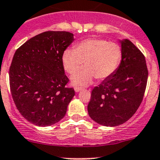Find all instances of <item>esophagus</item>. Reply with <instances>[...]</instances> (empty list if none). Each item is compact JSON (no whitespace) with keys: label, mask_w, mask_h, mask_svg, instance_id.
Returning a JSON list of instances; mask_svg holds the SVG:
<instances>
[{"label":"esophagus","mask_w":160,"mask_h":160,"mask_svg":"<svg viewBox=\"0 0 160 160\" xmlns=\"http://www.w3.org/2000/svg\"><path fill=\"white\" fill-rule=\"evenodd\" d=\"M82 89H83V88H81V87H76L74 88V90H75V92H80V91L82 90Z\"/></svg>","instance_id":"34e87169"}]
</instances>
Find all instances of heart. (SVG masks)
Instances as JSON below:
<instances>
[{"label": "heart", "mask_w": 160, "mask_h": 160, "mask_svg": "<svg viewBox=\"0 0 160 160\" xmlns=\"http://www.w3.org/2000/svg\"><path fill=\"white\" fill-rule=\"evenodd\" d=\"M122 58V48L119 44L91 38L79 42L75 49H66L62 63L65 71L73 74L84 62L85 68L73 74L71 80L75 85L85 86L94 77L103 80L112 77L120 67Z\"/></svg>", "instance_id": "obj_1"}]
</instances>
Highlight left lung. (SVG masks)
Instances as JSON below:
<instances>
[{
  "label": "left lung",
  "instance_id": "left-lung-1",
  "mask_svg": "<svg viewBox=\"0 0 160 160\" xmlns=\"http://www.w3.org/2000/svg\"><path fill=\"white\" fill-rule=\"evenodd\" d=\"M123 58L118 71L91 92L89 117L104 126H117L134 115L143 101L148 78L143 54L128 39L121 42Z\"/></svg>",
  "mask_w": 160,
  "mask_h": 160
}]
</instances>
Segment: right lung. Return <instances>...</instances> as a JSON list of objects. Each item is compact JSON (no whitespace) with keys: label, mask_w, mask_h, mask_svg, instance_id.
<instances>
[{"label":"right lung","mask_w":160,"mask_h":160,"mask_svg":"<svg viewBox=\"0 0 160 160\" xmlns=\"http://www.w3.org/2000/svg\"><path fill=\"white\" fill-rule=\"evenodd\" d=\"M73 41L65 31H47L26 41L16 51L9 70L16 107L28 122L41 127L58 122L74 96L64 74L62 55Z\"/></svg>","instance_id":"obj_1"}]
</instances>
